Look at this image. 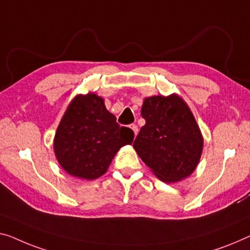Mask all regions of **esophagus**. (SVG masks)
Instances as JSON below:
<instances>
[{
	"label": "esophagus",
	"instance_id": "obj_1",
	"mask_svg": "<svg viewBox=\"0 0 250 250\" xmlns=\"http://www.w3.org/2000/svg\"><path fill=\"white\" fill-rule=\"evenodd\" d=\"M130 129L132 130L133 133H135V136L138 135V126L136 125H130Z\"/></svg>",
	"mask_w": 250,
	"mask_h": 250
}]
</instances>
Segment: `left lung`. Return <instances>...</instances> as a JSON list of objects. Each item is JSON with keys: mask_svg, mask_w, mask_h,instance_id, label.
Returning <instances> with one entry per match:
<instances>
[{"mask_svg": "<svg viewBox=\"0 0 250 250\" xmlns=\"http://www.w3.org/2000/svg\"><path fill=\"white\" fill-rule=\"evenodd\" d=\"M141 115L146 121L133 148L159 180L176 183L197 167L203 136L192 111L177 94L144 100Z\"/></svg>", "mask_w": 250, "mask_h": 250, "instance_id": "left-lung-1", "label": "left lung"}]
</instances>
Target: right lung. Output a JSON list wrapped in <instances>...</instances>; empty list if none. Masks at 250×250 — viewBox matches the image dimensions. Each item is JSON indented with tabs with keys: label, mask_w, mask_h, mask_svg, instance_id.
<instances>
[{
	"label": "right lung",
	"mask_w": 250,
	"mask_h": 250,
	"mask_svg": "<svg viewBox=\"0 0 250 250\" xmlns=\"http://www.w3.org/2000/svg\"><path fill=\"white\" fill-rule=\"evenodd\" d=\"M133 138L131 129L117 124L101 96L78 94L59 122L54 151L66 173L92 181L106 173L119 149L131 145Z\"/></svg>",
	"instance_id": "obj_1"
}]
</instances>
